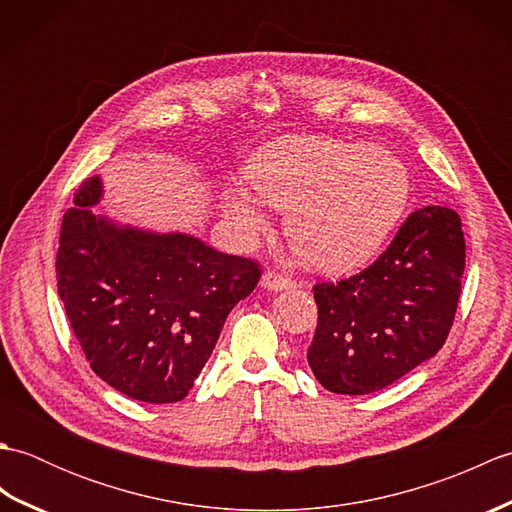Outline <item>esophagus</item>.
Masks as SVG:
<instances>
[{
    "mask_svg": "<svg viewBox=\"0 0 512 512\" xmlns=\"http://www.w3.org/2000/svg\"><path fill=\"white\" fill-rule=\"evenodd\" d=\"M292 286H295V281H292L290 277L277 275V273H273V270H268V273L262 275V288H266L270 292H281V290H288Z\"/></svg>",
    "mask_w": 512,
    "mask_h": 512,
    "instance_id": "esophagus-1",
    "label": "esophagus"
}]
</instances>
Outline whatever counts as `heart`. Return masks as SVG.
Returning a JSON list of instances; mask_svg holds the SVG:
<instances>
[{
	"mask_svg": "<svg viewBox=\"0 0 512 512\" xmlns=\"http://www.w3.org/2000/svg\"><path fill=\"white\" fill-rule=\"evenodd\" d=\"M246 178L263 202L288 211L295 253L330 275L372 262L398 228L411 193L400 158L339 138H279L250 156ZM258 201L244 189H228L222 211L239 233L255 235L266 228Z\"/></svg>",
	"mask_w": 512,
	"mask_h": 512,
	"instance_id": "b5f03b06",
	"label": "heart"
}]
</instances>
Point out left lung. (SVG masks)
Segmentation results:
<instances>
[{"mask_svg": "<svg viewBox=\"0 0 512 512\" xmlns=\"http://www.w3.org/2000/svg\"><path fill=\"white\" fill-rule=\"evenodd\" d=\"M460 215L413 211L376 262L350 279L314 286L319 308L308 363L334 394L385 389L444 345L464 273Z\"/></svg>", "mask_w": 512, "mask_h": 512, "instance_id": "left-lung-1", "label": "left lung"}]
</instances>
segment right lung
<instances>
[{
    "instance_id": "right-lung-1",
    "label": "right lung",
    "mask_w": 512,
    "mask_h": 512,
    "mask_svg": "<svg viewBox=\"0 0 512 512\" xmlns=\"http://www.w3.org/2000/svg\"><path fill=\"white\" fill-rule=\"evenodd\" d=\"M103 180H85L65 211L57 286L90 367L121 394L162 405L189 394L224 321L262 270L187 233L121 224L92 206Z\"/></svg>"
}]
</instances>
